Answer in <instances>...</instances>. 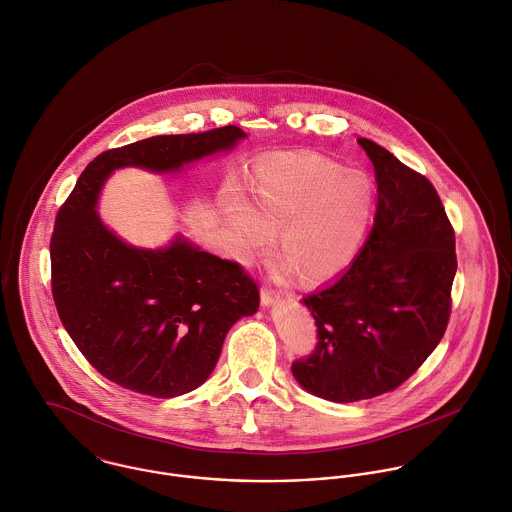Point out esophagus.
Wrapping results in <instances>:
<instances>
[{
  "instance_id": "34e87169",
  "label": "esophagus",
  "mask_w": 512,
  "mask_h": 512,
  "mask_svg": "<svg viewBox=\"0 0 512 512\" xmlns=\"http://www.w3.org/2000/svg\"><path fill=\"white\" fill-rule=\"evenodd\" d=\"M281 297V291H277L275 287L271 285H263L261 289V303L267 307V305H273L277 299Z\"/></svg>"
}]
</instances>
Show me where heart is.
Listing matches in <instances>:
<instances>
[{"instance_id": "1", "label": "heart", "mask_w": 512, "mask_h": 512, "mask_svg": "<svg viewBox=\"0 0 512 512\" xmlns=\"http://www.w3.org/2000/svg\"><path fill=\"white\" fill-rule=\"evenodd\" d=\"M253 207L241 198L225 205L243 253L265 251L281 229L283 257L299 277L326 281L356 257L374 213V186L360 170L316 154L275 156L251 178Z\"/></svg>"}]
</instances>
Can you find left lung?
I'll list each match as a JSON object with an SVG mask.
<instances>
[{"mask_svg":"<svg viewBox=\"0 0 512 512\" xmlns=\"http://www.w3.org/2000/svg\"><path fill=\"white\" fill-rule=\"evenodd\" d=\"M374 164V227L352 265L303 299L314 350L293 362L310 394L370 400L400 388L447 330L457 271L455 231L433 184L392 152L358 138Z\"/></svg>","mask_w":512,"mask_h":512,"instance_id":"left-lung-1","label":"left lung"}]
</instances>
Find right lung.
<instances>
[{
    "label": "right lung",
    "mask_w": 512,
    "mask_h": 512,
    "mask_svg": "<svg viewBox=\"0 0 512 512\" xmlns=\"http://www.w3.org/2000/svg\"><path fill=\"white\" fill-rule=\"evenodd\" d=\"M233 124L138 140L99 154L59 207L51 235V291L75 346L106 380L152 398H176L213 372L227 330L259 308L255 279L235 261L182 237L144 251L110 233L97 196L112 170H178L235 146Z\"/></svg>",
    "instance_id": "obj_1"
}]
</instances>
